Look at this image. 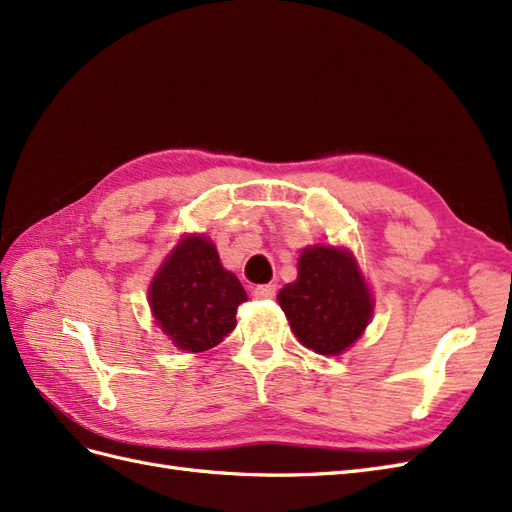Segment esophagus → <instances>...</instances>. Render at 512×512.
Returning a JSON list of instances; mask_svg holds the SVG:
<instances>
[{
    "label": "esophagus",
    "mask_w": 512,
    "mask_h": 512,
    "mask_svg": "<svg viewBox=\"0 0 512 512\" xmlns=\"http://www.w3.org/2000/svg\"><path fill=\"white\" fill-rule=\"evenodd\" d=\"M256 299H273L275 297V286L273 284H260L254 288Z\"/></svg>",
    "instance_id": "obj_1"
}]
</instances>
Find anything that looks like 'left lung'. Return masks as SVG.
Listing matches in <instances>:
<instances>
[{
	"label": "left lung",
	"instance_id": "1",
	"mask_svg": "<svg viewBox=\"0 0 512 512\" xmlns=\"http://www.w3.org/2000/svg\"><path fill=\"white\" fill-rule=\"evenodd\" d=\"M290 329L305 348L342 354L365 331L374 301L344 250L316 245L303 250L297 282L277 294Z\"/></svg>",
	"mask_w": 512,
	"mask_h": 512
}]
</instances>
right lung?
<instances>
[{"label": "right lung", "mask_w": 512, "mask_h": 512, "mask_svg": "<svg viewBox=\"0 0 512 512\" xmlns=\"http://www.w3.org/2000/svg\"><path fill=\"white\" fill-rule=\"evenodd\" d=\"M247 294L235 273L222 267L215 245L185 237L149 288L151 312L173 344L188 352L218 346L235 329Z\"/></svg>", "instance_id": "right-lung-1"}]
</instances>
